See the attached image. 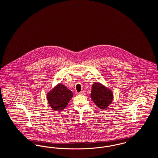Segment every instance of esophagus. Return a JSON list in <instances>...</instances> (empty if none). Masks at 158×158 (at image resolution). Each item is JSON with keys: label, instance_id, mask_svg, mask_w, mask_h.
Returning a JSON list of instances; mask_svg holds the SVG:
<instances>
[{"label": "esophagus", "instance_id": "esophagus-1", "mask_svg": "<svg viewBox=\"0 0 158 158\" xmlns=\"http://www.w3.org/2000/svg\"><path fill=\"white\" fill-rule=\"evenodd\" d=\"M79 94H80V95H85V92L84 91H81L80 93H79Z\"/></svg>", "mask_w": 158, "mask_h": 158}]
</instances>
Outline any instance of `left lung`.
Instances as JSON below:
<instances>
[{"instance_id":"1","label":"left lung","mask_w":158,"mask_h":158,"mask_svg":"<svg viewBox=\"0 0 158 158\" xmlns=\"http://www.w3.org/2000/svg\"><path fill=\"white\" fill-rule=\"evenodd\" d=\"M91 97L100 109L107 107L112 102L113 93L111 90L100 83H94L92 86Z\"/></svg>"}]
</instances>
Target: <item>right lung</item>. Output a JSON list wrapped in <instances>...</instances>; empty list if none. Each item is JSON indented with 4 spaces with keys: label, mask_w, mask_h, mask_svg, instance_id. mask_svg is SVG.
<instances>
[{
    "label": "right lung",
    "mask_w": 158,
    "mask_h": 158,
    "mask_svg": "<svg viewBox=\"0 0 158 158\" xmlns=\"http://www.w3.org/2000/svg\"><path fill=\"white\" fill-rule=\"evenodd\" d=\"M72 97V92L61 84H58L47 94V99L50 106L56 111L64 109Z\"/></svg>",
    "instance_id": "add662e5"
}]
</instances>
